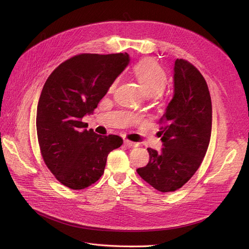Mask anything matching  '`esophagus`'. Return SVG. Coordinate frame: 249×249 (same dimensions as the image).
Listing matches in <instances>:
<instances>
[{"label": "esophagus", "instance_id": "esophagus-1", "mask_svg": "<svg viewBox=\"0 0 249 249\" xmlns=\"http://www.w3.org/2000/svg\"><path fill=\"white\" fill-rule=\"evenodd\" d=\"M124 144L127 147H136L138 145L136 142H133V141H130V140H124Z\"/></svg>", "mask_w": 249, "mask_h": 249}]
</instances>
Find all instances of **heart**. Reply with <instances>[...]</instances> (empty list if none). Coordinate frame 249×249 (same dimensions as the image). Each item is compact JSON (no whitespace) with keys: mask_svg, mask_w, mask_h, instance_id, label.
I'll list each match as a JSON object with an SVG mask.
<instances>
[{"mask_svg":"<svg viewBox=\"0 0 249 249\" xmlns=\"http://www.w3.org/2000/svg\"><path fill=\"white\" fill-rule=\"evenodd\" d=\"M133 72L147 96H154L158 93L159 95L162 94L167 82V74L166 71L154 60H141L134 65ZM117 81H114L110 85L111 91L114 90Z\"/></svg>","mask_w":249,"mask_h":249,"instance_id":"b5f03b06","label":"heart"}]
</instances>
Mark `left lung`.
Instances as JSON below:
<instances>
[{"mask_svg": "<svg viewBox=\"0 0 249 249\" xmlns=\"http://www.w3.org/2000/svg\"><path fill=\"white\" fill-rule=\"evenodd\" d=\"M175 94L160 118L161 152L148 147L149 161L138 175L161 192L189 180L203 160L212 131V102L205 78L184 59L175 62Z\"/></svg>", "mask_w": 249, "mask_h": 249, "instance_id": "8db88e82", "label": "left lung"}]
</instances>
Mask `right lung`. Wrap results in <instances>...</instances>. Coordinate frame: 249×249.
Wrapping results in <instances>:
<instances>
[{
  "instance_id": "add662e5",
  "label": "right lung",
  "mask_w": 249,
  "mask_h": 249,
  "mask_svg": "<svg viewBox=\"0 0 249 249\" xmlns=\"http://www.w3.org/2000/svg\"><path fill=\"white\" fill-rule=\"evenodd\" d=\"M126 53L79 54L54 70L42 88L36 130L48 168L62 185L85 189L103 176L107 157L124 140L87 131L82 118L92 113L129 64Z\"/></svg>"
}]
</instances>
